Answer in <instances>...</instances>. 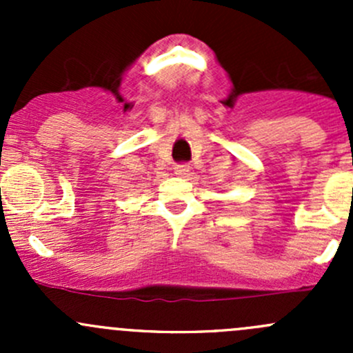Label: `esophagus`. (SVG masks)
Returning <instances> with one entry per match:
<instances>
[{
  "label": "esophagus",
  "mask_w": 353,
  "mask_h": 353,
  "mask_svg": "<svg viewBox=\"0 0 353 353\" xmlns=\"http://www.w3.org/2000/svg\"><path fill=\"white\" fill-rule=\"evenodd\" d=\"M190 170H191L190 163H186V162H181V163H177L176 167H174V174H176V176H179V177L190 176Z\"/></svg>",
  "instance_id": "34e87169"
}]
</instances>
